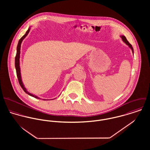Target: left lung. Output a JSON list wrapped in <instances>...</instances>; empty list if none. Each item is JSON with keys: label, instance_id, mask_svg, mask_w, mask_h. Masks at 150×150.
Returning <instances> with one entry per match:
<instances>
[{"label": "left lung", "instance_id": "8db88e82", "mask_svg": "<svg viewBox=\"0 0 150 150\" xmlns=\"http://www.w3.org/2000/svg\"><path fill=\"white\" fill-rule=\"evenodd\" d=\"M120 37L121 38V39H122V41H123L124 43H125L127 45H128L129 47L132 50V52H133H133H134V51H133V47H132V45H131L130 43H129V42L127 40V38H125V36H124V35H121V36H120Z\"/></svg>", "mask_w": 150, "mask_h": 150}]
</instances>
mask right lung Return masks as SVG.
Returning <instances> with one entry per match:
<instances>
[{
	"label": "right lung",
	"mask_w": 150,
	"mask_h": 150,
	"mask_svg": "<svg viewBox=\"0 0 150 150\" xmlns=\"http://www.w3.org/2000/svg\"><path fill=\"white\" fill-rule=\"evenodd\" d=\"M30 28H29V29H28V30L26 31V33L20 39L18 45H17V54H16V58H15V67H16V72H17V76L18 77V80L19 81V83L20 84V86H21L22 88L23 89V90L29 95L34 97L36 99H42L40 98H39L38 96L33 95L32 93H30V92H29L27 89H26V88L25 87V86L23 85L22 81L21 75V70H20V50H21V45L22 42L23 41V40L26 38V36L28 35V34L29 33V31H30ZM43 100H45V99H43Z\"/></svg>",
	"instance_id": "obj_1"
}]
</instances>
